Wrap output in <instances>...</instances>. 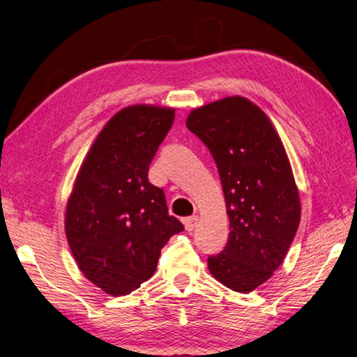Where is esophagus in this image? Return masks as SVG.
Here are the masks:
<instances>
[{
	"mask_svg": "<svg viewBox=\"0 0 357 357\" xmlns=\"http://www.w3.org/2000/svg\"><path fill=\"white\" fill-rule=\"evenodd\" d=\"M197 220H199V217H197V215H191V217L184 218V226H185V229H187V231H193L195 227L197 226Z\"/></svg>",
	"mask_w": 357,
	"mask_h": 357,
	"instance_id": "34e87169",
	"label": "esophagus"
}]
</instances>
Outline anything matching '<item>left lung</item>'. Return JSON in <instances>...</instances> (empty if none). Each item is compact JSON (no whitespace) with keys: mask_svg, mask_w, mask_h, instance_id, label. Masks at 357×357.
I'll return each mask as SVG.
<instances>
[{"mask_svg":"<svg viewBox=\"0 0 357 357\" xmlns=\"http://www.w3.org/2000/svg\"><path fill=\"white\" fill-rule=\"evenodd\" d=\"M187 128L213 155L229 215V238L208 268L225 287L250 292L278 270L298 229V190L285 148L267 114L241 96L195 108Z\"/></svg>","mask_w":357,"mask_h":357,"instance_id":"obj_1","label":"left lung"}]
</instances>
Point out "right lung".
Returning a JSON list of instances; mask_svg holds the SVG:
<instances>
[{
  "label": "right lung",
  "instance_id": "add662e5",
  "mask_svg": "<svg viewBox=\"0 0 357 357\" xmlns=\"http://www.w3.org/2000/svg\"><path fill=\"white\" fill-rule=\"evenodd\" d=\"M175 109L131 105L116 113L87 153L66 206V238L84 276L112 296L152 278L161 249L184 231L148 179Z\"/></svg>",
  "mask_w": 357,
  "mask_h": 357
}]
</instances>
